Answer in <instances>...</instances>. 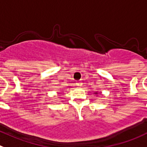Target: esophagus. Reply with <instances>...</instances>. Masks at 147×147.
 Returning <instances> with one entry per match:
<instances>
[{
	"mask_svg": "<svg viewBox=\"0 0 147 147\" xmlns=\"http://www.w3.org/2000/svg\"><path fill=\"white\" fill-rule=\"evenodd\" d=\"M83 85V83L82 82H78L77 83V86H81Z\"/></svg>",
	"mask_w": 147,
	"mask_h": 147,
	"instance_id": "esophagus-1",
	"label": "esophagus"
}]
</instances>
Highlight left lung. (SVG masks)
I'll return each instance as SVG.
<instances>
[{
	"instance_id": "8db88e82",
	"label": "left lung",
	"mask_w": 147,
	"mask_h": 147,
	"mask_svg": "<svg viewBox=\"0 0 147 147\" xmlns=\"http://www.w3.org/2000/svg\"><path fill=\"white\" fill-rule=\"evenodd\" d=\"M95 95H98V92H95Z\"/></svg>"
}]
</instances>
